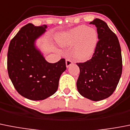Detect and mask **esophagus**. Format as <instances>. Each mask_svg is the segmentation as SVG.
I'll return each mask as SVG.
<instances>
[{"label": "esophagus", "instance_id": "esophagus-1", "mask_svg": "<svg viewBox=\"0 0 130 130\" xmlns=\"http://www.w3.org/2000/svg\"><path fill=\"white\" fill-rule=\"evenodd\" d=\"M73 64V62L71 61V60H70V59H66V67L67 68H68L69 66H71V64Z\"/></svg>", "mask_w": 130, "mask_h": 130}]
</instances>
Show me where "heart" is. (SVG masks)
Here are the masks:
<instances>
[{
    "label": "heart",
    "mask_w": 130,
    "mask_h": 130,
    "mask_svg": "<svg viewBox=\"0 0 130 130\" xmlns=\"http://www.w3.org/2000/svg\"><path fill=\"white\" fill-rule=\"evenodd\" d=\"M58 41L62 46H73L78 43L75 47L73 55L78 60H84L93 54L97 44L98 35L95 29L82 25L62 35Z\"/></svg>",
    "instance_id": "1"
}]
</instances>
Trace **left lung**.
<instances>
[{
    "instance_id": "obj_1",
    "label": "left lung",
    "mask_w": 130,
    "mask_h": 130,
    "mask_svg": "<svg viewBox=\"0 0 130 130\" xmlns=\"http://www.w3.org/2000/svg\"><path fill=\"white\" fill-rule=\"evenodd\" d=\"M90 24L96 26L99 40L91 59L77 63L80 69L77 88L82 96L99 101L116 89L122 74V55L117 37L104 21L95 19Z\"/></svg>"
}]
</instances>
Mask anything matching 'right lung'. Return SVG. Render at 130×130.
Listing matches in <instances>:
<instances>
[{
  "label": "right lung",
  "instance_id": "obj_1",
  "mask_svg": "<svg viewBox=\"0 0 130 130\" xmlns=\"http://www.w3.org/2000/svg\"><path fill=\"white\" fill-rule=\"evenodd\" d=\"M46 28V25H25L11 39L8 47L9 78L17 92L32 101L44 100L53 95L60 75L66 70L65 59L49 63L35 46V40Z\"/></svg>",
  "mask_w": 130,
  "mask_h": 130
}]
</instances>
